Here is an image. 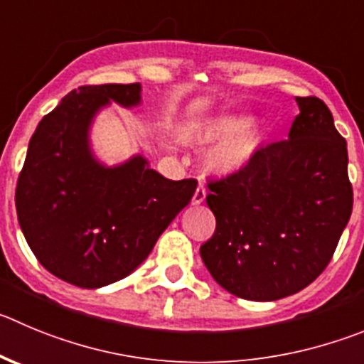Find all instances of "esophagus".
<instances>
[{
	"instance_id": "esophagus-1",
	"label": "esophagus",
	"mask_w": 364,
	"mask_h": 364,
	"mask_svg": "<svg viewBox=\"0 0 364 364\" xmlns=\"http://www.w3.org/2000/svg\"><path fill=\"white\" fill-rule=\"evenodd\" d=\"M205 199H206V188H205V185H199L198 190H196V193H193L192 205H201Z\"/></svg>"
}]
</instances>
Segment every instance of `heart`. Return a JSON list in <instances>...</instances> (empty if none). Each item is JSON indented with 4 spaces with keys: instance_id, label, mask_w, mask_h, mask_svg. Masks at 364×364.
Instances as JSON below:
<instances>
[{
    "instance_id": "heart-1",
    "label": "heart",
    "mask_w": 364,
    "mask_h": 364,
    "mask_svg": "<svg viewBox=\"0 0 364 364\" xmlns=\"http://www.w3.org/2000/svg\"><path fill=\"white\" fill-rule=\"evenodd\" d=\"M237 122L233 118H220V120L208 122L201 127L193 129V132H201L206 136L226 134L235 129ZM251 147V138L246 131H237L232 134L224 136L223 140L210 152V161L219 168H235L246 159L247 151Z\"/></svg>"
}]
</instances>
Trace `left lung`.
Returning <instances> with one entry per match:
<instances>
[{
	"instance_id": "obj_1",
	"label": "left lung",
	"mask_w": 364,
	"mask_h": 364,
	"mask_svg": "<svg viewBox=\"0 0 364 364\" xmlns=\"http://www.w3.org/2000/svg\"><path fill=\"white\" fill-rule=\"evenodd\" d=\"M289 138L208 183L215 233L201 246L213 280L235 296H291L331 262L352 213L346 141L323 100L296 97Z\"/></svg>"
}]
</instances>
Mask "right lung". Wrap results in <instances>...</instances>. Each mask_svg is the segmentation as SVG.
<instances>
[{
	"instance_id": "right-lung-1",
	"label": "right lung",
	"mask_w": 364,
	"mask_h": 364,
	"mask_svg": "<svg viewBox=\"0 0 364 364\" xmlns=\"http://www.w3.org/2000/svg\"><path fill=\"white\" fill-rule=\"evenodd\" d=\"M111 102L140 105L141 86L68 93L37 125L16 188L19 226L41 266L84 289L131 274L198 188L196 179L163 178L141 154L114 166L98 161L90 131Z\"/></svg>"
}]
</instances>
